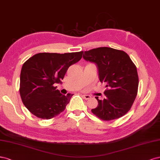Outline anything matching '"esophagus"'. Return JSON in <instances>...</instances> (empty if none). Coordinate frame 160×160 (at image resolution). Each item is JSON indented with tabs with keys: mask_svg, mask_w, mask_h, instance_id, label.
<instances>
[{
	"mask_svg": "<svg viewBox=\"0 0 160 160\" xmlns=\"http://www.w3.org/2000/svg\"><path fill=\"white\" fill-rule=\"evenodd\" d=\"M82 96H83V98L85 100H88L91 98V96L90 95H88V94H84V95H82Z\"/></svg>",
	"mask_w": 160,
	"mask_h": 160,
	"instance_id": "esophagus-1",
	"label": "esophagus"
}]
</instances>
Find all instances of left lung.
Here are the masks:
<instances>
[{
	"instance_id": "1",
	"label": "left lung",
	"mask_w": 160,
	"mask_h": 160,
	"mask_svg": "<svg viewBox=\"0 0 160 160\" xmlns=\"http://www.w3.org/2000/svg\"><path fill=\"white\" fill-rule=\"evenodd\" d=\"M83 58L96 64L102 83L107 90L103 100L96 98L98 105L92 112L100 119L110 121L124 116L130 110L138 93L137 68L124 51L100 47L85 51Z\"/></svg>"
}]
</instances>
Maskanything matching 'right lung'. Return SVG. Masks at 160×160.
<instances>
[{
	"label": "right lung",
	"mask_w": 160,
	"mask_h": 160,
	"mask_svg": "<svg viewBox=\"0 0 160 160\" xmlns=\"http://www.w3.org/2000/svg\"><path fill=\"white\" fill-rule=\"evenodd\" d=\"M82 54L83 51L38 53L23 64L19 92L24 105L33 115L49 120L65 110L73 94H62L54 84L61 82L69 67L78 62Z\"/></svg>",
	"instance_id": "add662e5"
}]
</instances>
